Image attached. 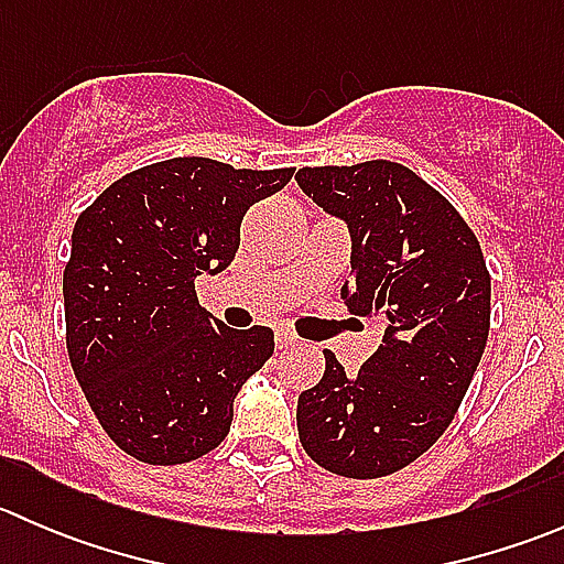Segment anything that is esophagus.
I'll return each instance as SVG.
<instances>
[{"label": "esophagus", "mask_w": 564, "mask_h": 564, "mask_svg": "<svg viewBox=\"0 0 564 564\" xmlns=\"http://www.w3.org/2000/svg\"><path fill=\"white\" fill-rule=\"evenodd\" d=\"M278 349H292V346H297L300 344V338L294 333H289V329H281V333H278Z\"/></svg>", "instance_id": "1"}]
</instances>
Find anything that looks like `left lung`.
Wrapping results in <instances>:
<instances>
[{
    "instance_id": "8db88e82",
    "label": "left lung",
    "mask_w": 564,
    "mask_h": 564,
    "mask_svg": "<svg viewBox=\"0 0 564 564\" xmlns=\"http://www.w3.org/2000/svg\"><path fill=\"white\" fill-rule=\"evenodd\" d=\"M294 180L349 224L344 297L384 324L357 373L324 351L322 382L300 392V442L333 475H392L456 417L491 327V275L458 209L401 163L305 166Z\"/></svg>"
}]
</instances>
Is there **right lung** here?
<instances>
[{
	"instance_id": "add662e5",
	"label": "right lung",
	"mask_w": 564,
	"mask_h": 564,
	"mask_svg": "<svg viewBox=\"0 0 564 564\" xmlns=\"http://www.w3.org/2000/svg\"><path fill=\"white\" fill-rule=\"evenodd\" d=\"M292 174L172 158L119 176L78 215L62 275L67 357L128 456L187 464L229 434L231 401L275 333L218 322L198 305L196 275L231 264L242 215Z\"/></svg>"
}]
</instances>
